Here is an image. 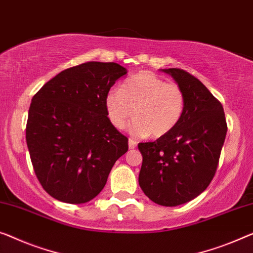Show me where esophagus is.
<instances>
[{"label": "esophagus", "instance_id": "esophagus-1", "mask_svg": "<svg viewBox=\"0 0 253 253\" xmlns=\"http://www.w3.org/2000/svg\"><path fill=\"white\" fill-rule=\"evenodd\" d=\"M128 146H129V149H135L137 146V142L135 141L134 138H129L128 139Z\"/></svg>", "mask_w": 253, "mask_h": 253}]
</instances>
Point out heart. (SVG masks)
Masks as SVG:
<instances>
[{
    "mask_svg": "<svg viewBox=\"0 0 253 253\" xmlns=\"http://www.w3.org/2000/svg\"><path fill=\"white\" fill-rule=\"evenodd\" d=\"M130 133L138 137L151 134L163 137L178 125L185 110V94L175 83L152 73H142L112 88L105 96V110L112 125L123 129L131 116Z\"/></svg>",
    "mask_w": 253,
    "mask_h": 253,
    "instance_id": "1",
    "label": "heart"
}]
</instances>
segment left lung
Returning <instances> with one entry per match:
<instances>
[{
  "instance_id": "left-lung-1",
  "label": "left lung",
  "mask_w": 253,
  "mask_h": 253,
  "mask_svg": "<svg viewBox=\"0 0 253 253\" xmlns=\"http://www.w3.org/2000/svg\"><path fill=\"white\" fill-rule=\"evenodd\" d=\"M185 94L178 125L154 142L139 143L143 163L138 184L151 201L165 207L186 203L202 193L216 174L227 124L223 105L185 70L161 69Z\"/></svg>"
}]
</instances>
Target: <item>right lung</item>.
Returning <instances> with one entry per match:
<instances>
[{
  "label": "right lung",
  "instance_id": "obj_1",
  "mask_svg": "<svg viewBox=\"0 0 253 253\" xmlns=\"http://www.w3.org/2000/svg\"><path fill=\"white\" fill-rule=\"evenodd\" d=\"M126 74L115 62H85L61 71L34 95L26 141L34 171L52 198L90 201L127 152L128 138L105 110L108 92Z\"/></svg>",
  "mask_w": 253,
  "mask_h": 253
}]
</instances>
